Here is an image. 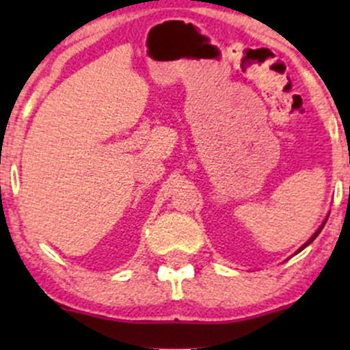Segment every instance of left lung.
Listing matches in <instances>:
<instances>
[{"label": "left lung", "instance_id": "left-lung-1", "mask_svg": "<svg viewBox=\"0 0 350 350\" xmlns=\"http://www.w3.org/2000/svg\"><path fill=\"white\" fill-rule=\"evenodd\" d=\"M327 217H329V215H326V219H324V220H323V224H321V226H319V227H317V230L314 232V234H312L311 237H309V240H308V242H306V243H303V245H301V247L298 248V250H296V252H295V255H298V253H299L301 250H304V248H306L309 243H312V242H314V239H316V237L321 234V230H323V227H324V226H326V220H327Z\"/></svg>", "mask_w": 350, "mask_h": 350}]
</instances>
